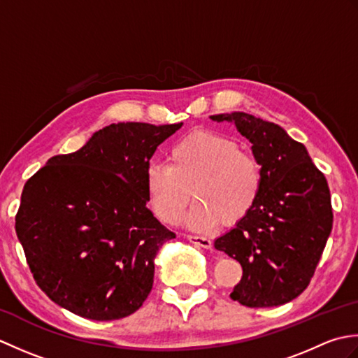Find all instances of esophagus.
Listing matches in <instances>:
<instances>
[{"label": "esophagus", "instance_id": "obj_1", "mask_svg": "<svg viewBox=\"0 0 358 358\" xmlns=\"http://www.w3.org/2000/svg\"><path fill=\"white\" fill-rule=\"evenodd\" d=\"M187 240L192 243V245L204 248V249H210L212 248V241L206 237H199V235H187Z\"/></svg>", "mask_w": 358, "mask_h": 358}]
</instances>
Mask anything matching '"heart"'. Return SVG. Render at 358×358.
Listing matches in <instances>:
<instances>
[{
	"mask_svg": "<svg viewBox=\"0 0 358 358\" xmlns=\"http://www.w3.org/2000/svg\"><path fill=\"white\" fill-rule=\"evenodd\" d=\"M144 185L163 223L177 222L194 195L196 201L185 217L186 224L212 231L223 222L238 224L254 210L263 175L257 159L241 152L231 136L195 131L173 144L167 164H149Z\"/></svg>",
	"mask_w": 358,
	"mask_h": 358,
	"instance_id": "b5f03b06",
	"label": "heart"
}]
</instances>
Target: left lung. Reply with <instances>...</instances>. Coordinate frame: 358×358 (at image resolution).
Here are the masks:
<instances>
[{"mask_svg": "<svg viewBox=\"0 0 358 358\" xmlns=\"http://www.w3.org/2000/svg\"><path fill=\"white\" fill-rule=\"evenodd\" d=\"M210 120L237 126L263 175L254 210L214 243L243 268L231 299L248 308L285 305L308 287L331 234L328 181L306 148L278 124L245 112Z\"/></svg>", "mask_w": 358, "mask_h": 358, "instance_id": "left-lung-1", "label": "left lung"}]
</instances>
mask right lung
Returning <instances> with one entry per match:
<instances>
[{
    "label": "right lung",
    "mask_w": 358,
    "mask_h": 358,
    "mask_svg": "<svg viewBox=\"0 0 358 358\" xmlns=\"http://www.w3.org/2000/svg\"><path fill=\"white\" fill-rule=\"evenodd\" d=\"M181 126H106L27 180L15 229L36 285L52 301L98 322L141 308L157 252L175 238L146 208V171Z\"/></svg>",
    "instance_id": "obj_1"
}]
</instances>
